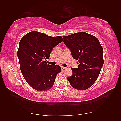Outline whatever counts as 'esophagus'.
<instances>
[{
  "instance_id": "esophagus-1",
  "label": "esophagus",
  "mask_w": 121,
  "mask_h": 121,
  "mask_svg": "<svg viewBox=\"0 0 121 121\" xmlns=\"http://www.w3.org/2000/svg\"><path fill=\"white\" fill-rule=\"evenodd\" d=\"M65 69H66V68L63 67V66H61V69H62V70H65Z\"/></svg>"
}]
</instances>
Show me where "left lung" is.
<instances>
[{"mask_svg": "<svg viewBox=\"0 0 121 121\" xmlns=\"http://www.w3.org/2000/svg\"><path fill=\"white\" fill-rule=\"evenodd\" d=\"M63 38L64 43L78 64V69L71 68L73 74L68 80L76 89L89 88L98 78L103 66V48L96 37L85 32L76 33Z\"/></svg>", "mask_w": 121, "mask_h": 121, "instance_id": "obj_1", "label": "left lung"}]
</instances>
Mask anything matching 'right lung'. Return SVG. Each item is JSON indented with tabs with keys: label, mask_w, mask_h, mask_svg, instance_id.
<instances>
[{
	"label": "right lung",
	"mask_w": 121,
	"mask_h": 121,
	"mask_svg": "<svg viewBox=\"0 0 121 121\" xmlns=\"http://www.w3.org/2000/svg\"><path fill=\"white\" fill-rule=\"evenodd\" d=\"M62 41L61 36L53 37L37 31L28 33L20 40L17 52L20 70L33 89L44 91L53 86L61 67L43 61L49 58L53 48Z\"/></svg>",
	"instance_id": "right-lung-1"
}]
</instances>
